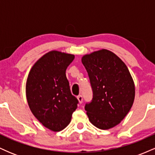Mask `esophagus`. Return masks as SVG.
<instances>
[{"instance_id":"esophagus-1","label":"esophagus","mask_w":155,"mask_h":155,"mask_svg":"<svg viewBox=\"0 0 155 155\" xmlns=\"http://www.w3.org/2000/svg\"><path fill=\"white\" fill-rule=\"evenodd\" d=\"M77 99H78V101H79V104H81V103H82V101H83V97H82V95H78V96H77Z\"/></svg>"}]
</instances>
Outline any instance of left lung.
<instances>
[{"label": "left lung", "instance_id": "obj_1", "mask_svg": "<svg viewBox=\"0 0 155 155\" xmlns=\"http://www.w3.org/2000/svg\"><path fill=\"white\" fill-rule=\"evenodd\" d=\"M90 78L92 100L85 105L89 120L97 128L108 130L120 124L135 98L132 76L122 60L107 49L81 58Z\"/></svg>", "mask_w": 155, "mask_h": 155}]
</instances>
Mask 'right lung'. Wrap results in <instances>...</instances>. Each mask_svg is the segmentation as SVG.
Listing matches in <instances>:
<instances>
[{"instance_id":"1","label":"right lung","mask_w":155,"mask_h":155,"mask_svg":"<svg viewBox=\"0 0 155 155\" xmlns=\"http://www.w3.org/2000/svg\"><path fill=\"white\" fill-rule=\"evenodd\" d=\"M74 59V54L49 51L33 65L27 79L30 109L44 127L54 132L68 125L79 103L71 92L65 75Z\"/></svg>"}]
</instances>
